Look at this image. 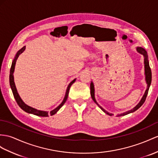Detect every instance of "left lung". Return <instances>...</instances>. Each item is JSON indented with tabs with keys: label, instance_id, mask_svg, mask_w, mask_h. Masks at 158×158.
Returning <instances> with one entry per match:
<instances>
[{
	"label": "left lung",
	"instance_id": "8db88e82",
	"mask_svg": "<svg viewBox=\"0 0 158 158\" xmlns=\"http://www.w3.org/2000/svg\"><path fill=\"white\" fill-rule=\"evenodd\" d=\"M137 51L139 52L140 54L143 55V56H144V67H145V81H146V83L148 84V86H147V89L145 90V94L143 96L142 99H141L140 102L137 105V106L134 107L133 108L132 110H129L128 111H126L125 113H123V114H121L119 115H118V116H123V115H127L129 114H131V113H133L136 110H138V109L142 106V105L143 104V103L145 102V99H146L147 98V95H148V91H149V86H150L151 85V82H152V71H151V69H150V67H149V60H148V54H147V52L146 51H145L143 48L142 47H137ZM90 89H91V98L93 99V100H94V102L98 105V106L102 109V110L103 111H104L105 113H106V114L109 115H112L113 114H110V113H109L107 111H106V110H104L103 108H102V107H101L99 105L98 103V102H96L95 100V89H94V83H93L91 81V85H90Z\"/></svg>",
	"mask_w": 158,
	"mask_h": 158
}]
</instances>
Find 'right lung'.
I'll use <instances>...</instances> for the list:
<instances>
[{
	"label": "right lung",
	"instance_id": "obj_1",
	"mask_svg": "<svg viewBox=\"0 0 158 158\" xmlns=\"http://www.w3.org/2000/svg\"><path fill=\"white\" fill-rule=\"evenodd\" d=\"M25 50V47H23L22 48H21V49H20L17 52V54H16V55L15 56V59L13 60V63H12V65H11V67H10V75H9V81H10V88H11V89H12V91H13L14 98H15V99L16 100V102H17V104L19 105V106L21 107L23 111H25V112L28 113V114H33V115H35L40 116V117H48V115H54L60 110V108L63 106L64 103H65V102H66L67 99L68 95H69V89H70L71 86L72 85V84L74 83V82L75 81L76 79H75L74 80H73L72 81L69 83V85H68L67 89V91H66L65 95H64V99L63 100L62 103H60L57 107H56L55 110H52L49 113H48V111L37 110H36V109H35V108H33V107H30L29 106H27V105H26L25 103L23 102V100L21 99V98H20V96H19L18 92H17V88H16L15 82H14V76H13V73H14V71H15V67L16 62H17V59L19 57V56L21 55L22 52Z\"/></svg>",
	"mask_w": 158,
	"mask_h": 158
}]
</instances>
